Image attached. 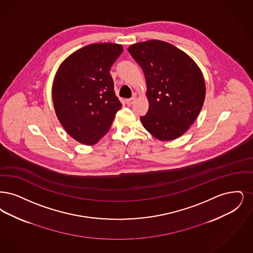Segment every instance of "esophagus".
I'll use <instances>...</instances> for the list:
<instances>
[{
	"instance_id": "obj_1",
	"label": "esophagus",
	"mask_w": 253,
	"mask_h": 253,
	"mask_svg": "<svg viewBox=\"0 0 253 253\" xmlns=\"http://www.w3.org/2000/svg\"><path fill=\"white\" fill-rule=\"evenodd\" d=\"M135 99H136L135 98V97H132V98L126 99V105H127V106H131L132 104L134 103Z\"/></svg>"
}]
</instances>
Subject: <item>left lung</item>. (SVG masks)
<instances>
[{
  "instance_id": "8db88e82",
  "label": "left lung",
  "mask_w": 253,
  "mask_h": 253,
  "mask_svg": "<svg viewBox=\"0 0 253 253\" xmlns=\"http://www.w3.org/2000/svg\"><path fill=\"white\" fill-rule=\"evenodd\" d=\"M143 71L148 111L140 117L143 127L160 141L183 135L202 109L206 86L195 60L182 50L151 40L128 47Z\"/></svg>"
}]
</instances>
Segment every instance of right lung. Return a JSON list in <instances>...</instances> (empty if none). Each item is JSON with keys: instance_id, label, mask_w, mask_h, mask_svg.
<instances>
[{"instance_id": "1", "label": "right lung", "mask_w": 253, "mask_h": 253, "mask_svg": "<svg viewBox=\"0 0 253 253\" xmlns=\"http://www.w3.org/2000/svg\"><path fill=\"white\" fill-rule=\"evenodd\" d=\"M122 52L121 44H89L69 55L55 73L52 87L55 114L78 143H98L122 108L110 74Z\"/></svg>"}]
</instances>
